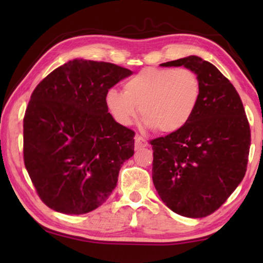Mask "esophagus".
Returning <instances> with one entry per match:
<instances>
[{"instance_id": "34e87169", "label": "esophagus", "mask_w": 263, "mask_h": 263, "mask_svg": "<svg viewBox=\"0 0 263 263\" xmlns=\"http://www.w3.org/2000/svg\"><path fill=\"white\" fill-rule=\"evenodd\" d=\"M135 142H136V148H142V147H146V146L148 145L147 140H146L144 137H141L139 135H137L135 137Z\"/></svg>"}]
</instances>
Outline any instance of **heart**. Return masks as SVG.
I'll list each match as a JSON object with an SVG mask.
<instances>
[{"instance_id": "b5f03b06", "label": "heart", "mask_w": 263, "mask_h": 263, "mask_svg": "<svg viewBox=\"0 0 263 263\" xmlns=\"http://www.w3.org/2000/svg\"><path fill=\"white\" fill-rule=\"evenodd\" d=\"M124 92L110 89L106 105L116 121L131 125L139 114L144 125L160 133H174L193 118L201 100V80L189 68L147 67L123 84Z\"/></svg>"}]
</instances>
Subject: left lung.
Instances as JSON below:
<instances>
[{"instance_id":"left-lung-1","label":"left lung","mask_w":263,"mask_h":263,"mask_svg":"<svg viewBox=\"0 0 263 263\" xmlns=\"http://www.w3.org/2000/svg\"><path fill=\"white\" fill-rule=\"evenodd\" d=\"M184 66L201 80V100L182 130L149 141L152 179L177 215L203 218L218 210L246 174L251 128L233 84L196 55L161 64Z\"/></svg>"}]
</instances>
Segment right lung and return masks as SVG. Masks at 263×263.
<instances>
[{
	"label": "right lung",
	"mask_w": 263,
	"mask_h": 263,
	"mask_svg": "<svg viewBox=\"0 0 263 263\" xmlns=\"http://www.w3.org/2000/svg\"><path fill=\"white\" fill-rule=\"evenodd\" d=\"M130 69L75 59L38 83L23 119L24 164L44 204L66 215L102 205L135 153V131L108 112L106 92Z\"/></svg>",
	"instance_id": "obj_1"
}]
</instances>
